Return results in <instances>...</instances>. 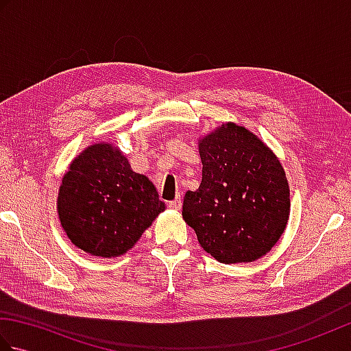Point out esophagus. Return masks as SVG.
Wrapping results in <instances>:
<instances>
[{"label":"esophagus","mask_w":351,"mask_h":351,"mask_svg":"<svg viewBox=\"0 0 351 351\" xmlns=\"http://www.w3.org/2000/svg\"><path fill=\"white\" fill-rule=\"evenodd\" d=\"M169 208H171V210L180 211L181 208H182V200H181V197H176L175 200H171V202H169Z\"/></svg>","instance_id":"esophagus-1"}]
</instances>
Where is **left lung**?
Wrapping results in <instances>:
<instances>
[{
    "mask_svg": "<svg viewBox=\"0 0 351 351\" xmlns=\"http://www.w3.org/2000/svg\"><path fill=\"white\" fill-rule=\"evenodd\" d=\"M202 182L184 197L182 217L220 263H250L270 252L289 217L282 164L255 134L221 125L199 141Z\"/></svg>",
    "mask_w": 351,
    "mask_h": 351,
    "instance_id": "obj_1",
    "label": "left lung"
}]
</instances>
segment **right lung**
<instances>
[{"label":"right lung","mask_w":351,"mask_h":351,"mask_svg":"<svg viewBox=\"0 0 351 351\" xmlns=\"http://www.w3.org/2000/svg\"><path fill=\"white\" fill-rule=\"evenodd\" d=\"M58 217L69 240L93 256L123 255L164 204L154 184L108 143L88 146L63 176Z\"/></svg>","instance_id":"add662e5"}]
</instances>
